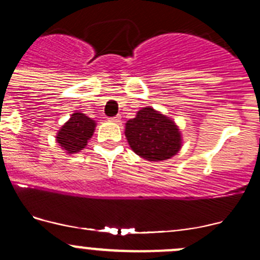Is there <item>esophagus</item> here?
Returning <instances> with one entry per match:
<instances>
[{
    "instance_id": "obj_1",
    "label": "esophagus",
    "mask_w": 260,
    "mask_h": 260,
    "mask_svg": "<svg viewBox=\"0 0 260 260\" xmlns=\"http://www.w3.org/2000/svg\"><path fill=\"white\" fill-rule=\"evenodd\" d=\"M111 121H113V122H120L121 121V116L117 115V116H113V117L110 118Z\"/></svg>"
}]
</instances>
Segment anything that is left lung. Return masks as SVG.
<instances>
[{"mask_svg":"<svg viewBox=\"0 0 260 260\" xmlns=\"http://www.w3.org/2000/svg\"><path fill=\"white\" fill-rule=\"evenodd\" d=\"M125 135L132 149L148 160H165L181 148V135L174 121L150 107L126 122Z\"/></svg>","mask_w":260,"mask_h":260,"instance_id":"1","label":"left lung"}]
</instances>
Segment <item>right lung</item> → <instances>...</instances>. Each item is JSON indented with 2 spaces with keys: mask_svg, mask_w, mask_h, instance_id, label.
Wrapping results in <instances>:
<instances>
[{
  "mask_svg": "<svg viewBox=\"0 0 260 260\" xmlns=\"http://www.w3.org/2000/svg\"><path fill=\"white\" fill-rule=\"evenodd\" d=\"M95 122L84 113L75 112L60 128L56 140L68 153H78L86 145L94 133Z\"/></svg>",
  "mask_w": 260,
  "mask_h": 260,
  "instance_id": "obj_1",
  "label": "right lung"
}]
</instances>
